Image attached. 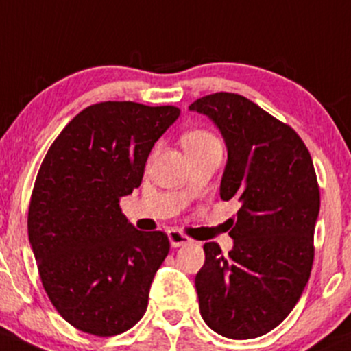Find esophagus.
<instances>
[{"instance_id": "obj_1", "label": "esophagus", "mask_w": 351, "mask_h": 351, "mask_svg": "<svg viewBox=\"0 0 351 351\" xmlns=\"http://www.w3.org/2000/svg\"><path fill=\"white\" fill-rule=\"evenodd\" d=\"M168 239H169V243H171V247H182V245H186V243L191 242L190 237H186L183 232L176 230V228L168 230Z\"/></svg>"}]
</instances>
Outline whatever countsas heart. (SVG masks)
Here are the masks:
<instances>
[{"label": "heart", "instance_id": "obj_1", "mask_svg": "<svg viewBox=\"0 0 351 351\" xmlns=\"http://www.w3.org/2000/svg\"><path fill=\"white\" fill-rule=\"evenodd\" d=\"M210 141H215V138H213L210 132L200 131V129H197V131L186 132V134L183 136V139H182L183 147L200 146V145H205V143H210Z\"/></svg>", "mask_w": 351, "mask_h": 351}]
</instances>
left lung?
<instances>
[{
    "label": "left lung",
    "instance_id": "left-lung-1",
    "mask_svg": "<svg viewBox=\"0 0 351 351\" xmlns=\"http://www.w3.org/2000/svg\"><path fill=\"white\" fill-rule=\"evenodd\" d=\"M188 109L219 128L227 146L220 198L241 204L228 254L215 242L204 245L195 278L202 318L222 337H263L293 311L311 274L315 166L293 129L242 95H205Z\"/></svg>",
    "mask_w": 351,
    "mask_h": 351
}]
</instances>
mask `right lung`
<instances>
[{
    "label": "right lung",
    "instance_id": "1",
    "mask_svg": "<svg viewBox=\"0 0 351 351\" xmlns=\"http://www.w3.org/2000/svg\"><path fill=\"white\" fill-rule=\"evenodd\" d=\"M178 116L173 106H88L40 166L28 210L29 245L51 304L77 330L112 337L145 315L169 241L163 232L134 228L119 198L141 185L154 143Z\"/></svg>",
    "mask_w": 351,
    "mask_h": 351
}]
</instances>
